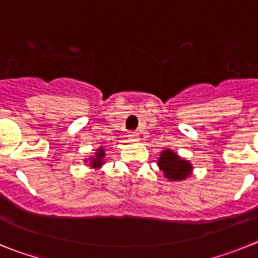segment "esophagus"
<instances>
[{
	"instance_id": "obj_1",
	"label": "esophagus",
	"mask_w": 258,
	"mask_h": 258,
	"mask_svg": "<svg viewBox=\"0 0 258 258\" xmlns=\"http://www.w3.org/2000/svg\"><path fill=\"white\" fill-rule=\"evenodd\" d=\"M139 140V134L138 132H131L128 135V142L134 143V142H138Z\"/></svg>"
}]
</instances>
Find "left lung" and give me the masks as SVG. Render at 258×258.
I'll return each instance as SVG.
<instances>
[{"instance_id": "1", "label": "left lung", "mask_w": 258, "mask_h": 258, "mask_svg": "<svg viewBox=\"0 0 258 258\" xmlns=\"http://www.w3.org/2000/svg\"><path fill=\"white\" fill-rule=\"evenodd\" d=\"M157 165L163 172V176L171 182L184 180L192 174V163L184 160L171 149H165L161 152L160 158L157 161Z\"/></svg>"}]
</instances>
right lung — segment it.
<instances>
[{"mask_svg": "<svg viewBox=\"0 0 258 258\" xmlns=\"http://www.w3.org/2000/svg\"><path fill=\"white\" fill-rule=\"evenodd\" d=\"M105 148L104 147H100L96 151L95 156L89 157V158H87V160H84V162L88 163V166L92 167V169L95 170H100L101 169V166L105 163Z\"/></svg>", "mask_w": 258, "mask_h": 258, "instance_id": "obj_1", "label": "right lung"}]
</instances>
